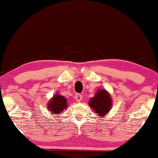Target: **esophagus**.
<instances>
[{
	"label": "esophagus",
	"mask_w": 158,
	"mask_h": 158,
	"mask_svg": "<svg viewBox=\"0 0 158 158\" xmlns=\"http://www.w3.org/2000/svg\"><path fill=\"white\" fill-rule=\"evenodd\" d=\"M75 98H76L77 102H80L81 101V99L83 98V96H82V95H81V94H77L76 96H75Z\"/></svg>",
	"instance_id": "obj_1"
}]
</instances>
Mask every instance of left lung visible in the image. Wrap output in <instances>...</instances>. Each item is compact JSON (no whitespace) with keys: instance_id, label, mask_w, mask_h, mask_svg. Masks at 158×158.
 <instances>
[{"instance_id":"obj_1","label":"left lung","mask_w":158,"mask_h":158,"mask_svg":"<svg viewBox=\"0 0 158 158\" xmlns=\"http://www.w3.org/2000/svg\"><path fill=\"white\" fill-rule=\"evenodd\" d=\"M89 105L99 116L103 117L110 110L112 99L106 90L101 89L98 91L96 96L91 98Z\"/></svg>"}]
</instances>
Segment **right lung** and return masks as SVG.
Returning a JSON list of instances; mask_svg holds the SVG:
<instances>
[{"instance_id": "add662e5", "label": "right lung", "mask_w": 158, "mask_h": 158, "mask_svg": "<svg viewBox=\"0 0 158 158\" xmlns=\"http://www.w3.org/2000/svg\"><path fill=\"white\" fill-rule=\"evenodd\" d=\"M67 100L64 97L60 96V95L56 94L53 96L50 102H48V108L49 110L52 112V114H60V112L67 107Z\"/></svg>"}]
</instances>
